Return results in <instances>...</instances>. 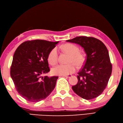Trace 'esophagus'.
Segmentation results:
<instances>
[{
	"instance_id": "34e87169",
	"label": "esophagus",
	"mask_w": 123,
	"mask_h": 123,
	"mask_svg": "<svg viewBox=\"0 0 123 123\" xmlns=\"http://www.w3.org/2000/svg\"><path fill=\"white\" fill-rule=\"evenodd\" d=\"M63 76L64 77H67V78H69V77H70L71 76V75H63Z\"/></svg>"
}]
</instances>
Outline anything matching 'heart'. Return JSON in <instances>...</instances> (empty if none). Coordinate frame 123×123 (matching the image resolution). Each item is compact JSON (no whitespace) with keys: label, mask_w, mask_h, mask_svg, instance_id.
Returning a JSON list of instances; mask_svg holds the SVG:
<instances>
[{"label":"heart","mask_w":123,"mask_h":123,"mask_svg":"<svg viewBox=\"0 0 123 123\" xmlns=\"http://www.w3.org/2000/svg\"><path fill=\"white\" fill-rule=\"evenodd\" d=\"M62 50L69 55L68 64H59L52 70L53 74L55 75H67L74 73L76 70V65L81 67L84 63L86 56L83 53L80 52L77 46L72 43H66L61 46ZM58 52L56 48L51 50L48 56V61L50 64L55 65L58 62Z\"/></svg>","instance_id":"1"}]
</instances>
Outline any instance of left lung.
Instances as JSON below:
<instances>
[{
  "mask_svg": "<svg viewBox=\"0 0 123 123\" xmlns=\"http://www.w3.org/2000/svg\"><path fill=\"white\" fill-rule=\"evenodd\" d=\"M67 41L80 44L86 54L83 68L78 73V82L72 86L73 90L82 98H95L103 92L112 73L108 49L100 40L93 37H76Z\"/></svg>",
  "mask_w": 123,
  "mask_h": 123,
  "instance_id": "left-lung-1",
  "label": "left lung"
}]
</instances>
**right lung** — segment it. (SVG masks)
<instances>
[{
	"mask_svg": "<svg viewBox=\"0 0 123 123\" xmlns=\"http://www.w3.org/2000/svg\"><path fill=\"white\" fill-rule=\"evenodd\" d=\"M58 42L43 40L26 41L15 51L11 77L18 92L28 101L43 100L54 89L59 77L42 75L50 71L48 56Z\"/></svg>",
	"mask_w": 123,
	"mask_h": 123,
	"instance_id": "add662e5",
	"label": "right lung"
}]
</instances>
